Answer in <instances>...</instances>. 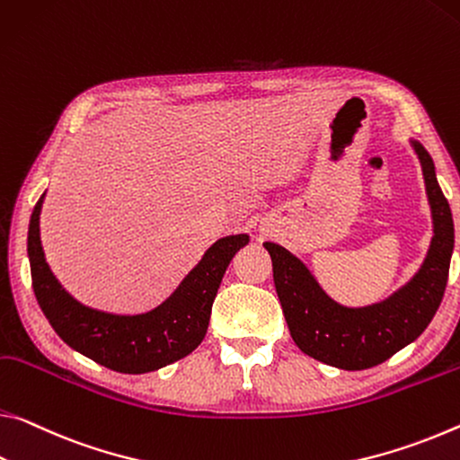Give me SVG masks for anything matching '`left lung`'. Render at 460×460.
I'll list each match as a JSON object with an SVG mask.
<instances>
[{
  "mask_svg": "<svg viewBox=\"0 0 460 460\" xmlns=\"http://www.w3.org/2000/svg\"><path fill=\"white\" fill-rule=\"evenodd\" d=\"M413 149L432 207L434 239L420 272L387 301L362 309L341 307L323 293L301 260L280 245L264 243L290 335L311 358L344 370L376 367L420 338L440 307L455 247L453 213L436 180L432 157L418 141Z\"/></svg>",
  "mask_w": 460,
  "mask_h": 460,
  "instance_id": "obj_1",
  "label": "left lung"
}]
</instances>
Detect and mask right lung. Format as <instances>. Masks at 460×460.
Masks as SVG:
<instances>
[{"instance_id": "add662e5", "label": "right lung", "mask_w": 460, "mask_h": 460, "mask_svg": "<svg viewBox=\"0 0 460 460\" xmlns=\"http://www.w3.org/2000/svg\"><path fill=\"white\" fill-rule=\"evenodd\" d=\"M45 194L36 202L28 227L32 288L42 313L65 344L102 367L143 375L184 358L199 348L208 330L210 309L231 258L250 237L229 235L208 247L200 264L165 303L143 315H112L84 307L65 293L45 261L39 217Z\"/></svg>"}]
</instances>
